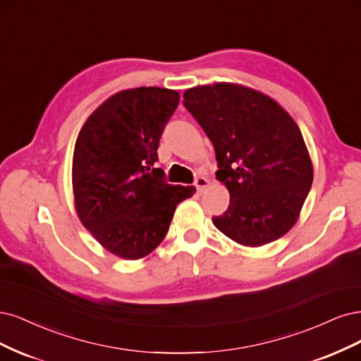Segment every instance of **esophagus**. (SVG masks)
Wrapping results in <instances>:
<instances>
[{"mask_svg": "<svg viewBox=\"0 0 361 361\" xmlns=\"http://www.w3.org/2000/svg\"><path fill=\"white\" fill-rule=\"evenodd\" d=\"M208 185H210V181H208L205 177H197L195 180V188H196L197 193H202L208 188Z\"/></svg>", "mask_w": 361, "mask_h": 361, "instance_id": "esophagus-1", "label": "esophagus"}]
</instances>
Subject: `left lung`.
Wrapping results in <instances>:
<instances>
[{
  "instance_id": "left-lung-1",
  "label": "left lung",
  "mask_w": 361,
  "mask_h": 361,
  "mask_svg": "<svg viewBox=\"0 0 361 361\" xmlns=\"http://www.w3.org/2000/svg\"><path fill=\"white\" fill-rule=\"evenodd\" d=\"M184 106L210 137L229 190V207L214 226L243 246L258 247L297 222L313 168L298 126L271 97L253 88L217 82L188 90Z\"/></svg>"
}]
</instances>
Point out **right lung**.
I'll list each match as a JSON object with an SVG mask.
<instances>
[{
  "mask_svg": "<svg viewBox=\"0 0 361 361\" xmlns=\"http://www.w3.org/2000/svg\"><path fill=\"white\" fill-rule=\"evenodd\" d=\"M176 90L139 87L104 100L80 129L73 153L75 208L108 252L139 259L164 241L177 205L195 188L172 185L153 168Z\"/></svg>",
  "mask_w": 361,
  "mask_h": 361,
  "instance_id": "add662e5",
  "label": "right lung"
}]
</instances>
